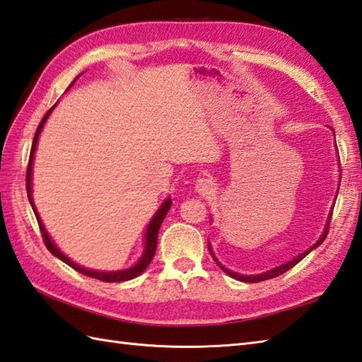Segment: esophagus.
Masks as SVG:
<instances>
[{"instance_id":"1","label":"esophagus","mask_w":362,"mask_h":362,"mask_svg":"<svg viewBox=\"0 0 362 362\" xmlns=\"http://www.w3.org/2000/svg\"><path fill=\"white\" fill-rule=\"evenodd\" d=\"M196 189H197L199 194L210 196V194L214 193L216 187H214L213 179H209V177H201V179L196 182Z\"/></svg>"}]
</instances>
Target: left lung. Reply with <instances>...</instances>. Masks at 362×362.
Segmentation results:
<instances>
[{
  "label": "left lung",
  "instance_id": "1",
  "mask_svg": "<svg viewBox=\"0 0 362 362\" xmlns=\"http://www.w3.org/2000/svg\"><path fill=\"white\" fill-rule=\"evenodd\" d=\"M329 219L332 218H328V224H327V227H325V232H324V235H322L320 238H319V241L314 244V245H311V247L306 250V252H303V253H300L298 257H296L294 259H291V261H288V263H284V264H281V266H279V267H275V269H272V271H267V272H264V274H259V275H240V274H236V272H232V271H228V269H226L224 266H221L219 263H218V259L214 258V261H216L218 263V266L222 269V271H224L226 274H228L230 276H233V279H236V280H240V281H245V283H258V281H264V280H269V279H275V276H279V275H281V274H284V272H288L291 267H294L298 261H302L306 255H308V253L313 250V249H316L317 245H320L322 243H324V240L327 238V235H328V230H329ZM210 249V247H209ZM210 253L213 255V252H211V249H210Z\"/></svg>",
  "mask_w": 362,
  "mask_h": 362
}]
</instances>
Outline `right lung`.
I'll return each instance as SVG.
<instances>
[{"label":"right lung","mask_w":362,"mask_h":362,"mask_svg":"<svg viewBox=\"0 0 362 362\" xmlns=\"http://www.w3.org/2000/svg\"><path fill=\"white\" fill-rule=\"evenodd\" d=\"M74 82H76V81H74ZM74 82H73V83H74ZM73 83H71V86H73ZM52 109H54V107H51V109H49L48 112H46V115H45V117H43L42 121H40V124H38V127H37V132H35V136H34V140H33V148H30V156H29L28 169H26V191H28V197H29L30 206H33L34 214H35V218H37L38 227H40V232H42V236H43V241H45L46 249H48L54 257H57L59 259H62L64 263H66L68 266L73 267L74 271H78V272H81V274H83V275H87V276H91V279L103 280V281H107V283H119V281H126V280H130V279H135V276L140 275V274L144 271V269L151 264V261H152L153 255H156L158 230H160L161 222H163V219H165V216H166L168 210L171 209V204H173L171 199H166L165 204L161 205L160 210L156 213V216L152 218L151 224H149V227H148V232H146V250H144V253H143L141 259L138 261V263H136L134 267L126 269V271H118V272H98V271H88V269H83V267H81V266H78V264H74L73 261L68 259V258L64 255V253L60 252V250L56 247V245H54V243L51 241V238L48 236V233H46V230H45V227H43V224H42L40 218H38V213H37V210H35V205H34V202H33V197H30V171H33L34 151H35V146H37L38 135H40V130H42V127H43V124H45L46 118L49 117V113H51Z\"/></svg>","instance_id":"right-lung-1"}]
</instances>
